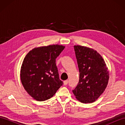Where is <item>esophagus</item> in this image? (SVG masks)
Returning <instances> with one entry per match:
<instances>
[{
	"label": "esophagus",
	"instance_id": "34e87169",
	"mask_svg": "<svg viewBox=\"0 0 125 125\" xmlns=\"http://www.w3.org/2000/svg\"><path fill=\"white\" fill-rule=\"evenodd\" d=\"M63 83H64V85H67L68 84V80H66V81H64V82H63Z\"/></svg>",
	"mask_w": 125,
	"mask_h": 125
}]
</instances>
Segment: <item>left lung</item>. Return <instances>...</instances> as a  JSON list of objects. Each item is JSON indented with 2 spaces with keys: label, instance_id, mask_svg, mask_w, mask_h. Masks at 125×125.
<instances>
[{
  "label": "left lung",
  "instance_id": "8db88e82",
  "mask_svg": "<svg viewBox=\"0 0 125 125\" xmlns=\"http://www.w3.org/2000/svg\"><path fill=\"white\" fill-rule=\"evenodd\" d=\"M79 72L77 86L73 90L76 99L83 103L95 102L106 88L109 71L102 56L90 48L74 46Z\"/></svg>",
  "mask_w": 125,
  "mask_h": 125
}]
</instances>
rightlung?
I'll use <instances>...</instances> for the list:
<instances>
[{
  "label": "right lung",
  "mask_w": 125,
  "mask_h": 125,
  "mask_svg": "<svg viewBox=\"0 0 125 125\" xmlns=\"http://www.w3.org/2000/svg\"><path fill=\"white\" fill-rule=\"evenodd\" d=\"M64 48L58 44L37 47L26 55L21 67L20 79L33 99L40 102L49 99L63 85L56 58Z\"/></svg>",
  "instance_id": "right-lung-1"
}]
</instances>
